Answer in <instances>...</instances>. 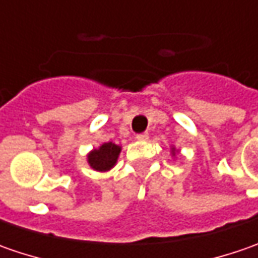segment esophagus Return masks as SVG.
<instances>
[{
    "mask_svg": "<svg viewBox=\"0 0 258 258\" xmlns=\"http://www.w3.org/2000/svg\"><path fill=\"white\" fill-rule=\"evenodd\" d=\"M136 139H139V141H148V139H149V134H148V132L138 134L136 135Z\"/></svg>",
    "mask_w": 258,
    "mask_h": 258,
    "instance_id": "1",
    "label": "esophagus"
}]
</instances>
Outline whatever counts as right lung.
I'll return each instance as SVG.
<instances>
[{
  "label": "right lung",
  "mask_w": 258,
  "mask_h": 258,
  "mask_svg": "<svg viewBox=\"0 0 258 258\" xmlns=\"http://www.w3.org/2000/svg\"><path fill=\"white\" fill-rule=\"evenodd\" d=\"M120 152V146L107 142L102 145L99 149H94L89 155V164L96 171H109L117 161V156Z\"/></svg>",
  "instance_id": "right-lung-1"
}]
</instances>
